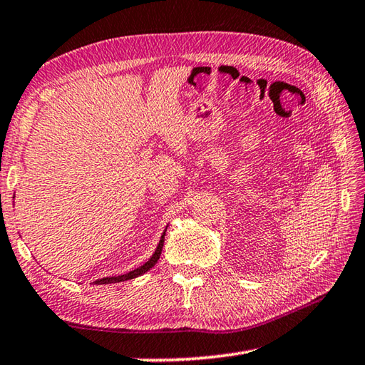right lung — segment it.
Listing matches in <instances>:
<instances>
[{"mask_svg": "<svg viewBox=\"0 0 365 365\" xmlns=\"http://www.w3.org/2000/svg\"><path fill=\"white\" fill-rule=\"evenodd\" d=\"M164 236H165V231H164L163 236H161V241H160V244H158V247H156V250H155V254L151 255L150 260H148L147 263H143L142 267H138L137 269H132V271H129V273L121 274V276L102 277V279H97L94 284H115V282H123V281L134 279V277L140 276V274H143V273H147V271H148L150 268H153L155 264H156V262L160 260V255H161V252H163V246H164Z\"/></svg>", "mask_w": 365, "mask_h": 365, "instance_id": "obj_1", "label": "right lung"}]
</instances>
